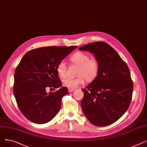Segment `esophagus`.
Here are the masks:
<instances>
[{
	"mask_svg": "<svg viewBox=\"0 0 147 147\" xmlns=\"http://www.w3.org/2000/svg\"><path fill=\"white\" fill-rule=\"evenodd\" d=\"M74 89H68V92H72L73 91H74Z\"/></svg>",
	"mask_w": 147,
	"mask_h": 147,
	"instance_id": "esophagus-1",
	"label": "esophagus"
}]
</instances>
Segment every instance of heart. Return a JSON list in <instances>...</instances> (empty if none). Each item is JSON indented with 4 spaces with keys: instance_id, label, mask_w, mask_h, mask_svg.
Wrapping results in <instances>:
<instances>
[{
    "instance_id": "1",
    "label": "heart",
    "mask_w": 147,
    "mask_h": 147,
    "mask_svg": "<svg viewBox=\"0 0 147 147\" xmlns=\"http://www.w3.org/2000/svg\"><path fill=\"white\" fill-rule=\"evenodd\" d=\"M71 63L78 66L76 78H65L63 79V86L68 89H75L77 86L83 84L85 79L91 82L96 78L99 71V63L96 58H91L88 54L79 52L74 53L70 58ZM67 66L64 61H61L57 66L58 74L63 78L66 74Z\"/></svg>"
}]
</instances>
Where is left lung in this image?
Here are the masks:
<instances>
[{
	"label": "left lung",
	"instance_id": "left-lung-1",
	"mask_svg": "<svg viewBox=\"0 0 147 147\" xmlns=\"http://www.w3.org/2000/svg\"><path fill=\"white\" fill-rule=\"evenodd\" d=\"M79 50L93 53L99 63L96 78L82 89L83 112L95 126L110 125L119 119L130 105L134 86L129 69L118 53L105 42L90 43Z\"/></svg>",
	"mask_w": 147,
	"mask_h": 147
}]
</instances>
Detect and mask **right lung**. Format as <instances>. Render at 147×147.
<instances>
[{
  "label": "right lung",
  "mask_w": 147,
  "mask_h": 147,
  "mask_svg": "<svg viewBox=\"0 0 147 147\" xmlns=\"http://www.w3.org/2000/svg\"><path fill=\"white\" fill-rule=\"evenodd\" d=\"M76 46H48L27 52L15 69L13 94L21 113L30 121L44 124L58 113L61 99L68 94L62 87L57 66ZM60 88L47 93L48 88Z\"/></svg>",
  "instance_id": "1"
}]
</instances>
